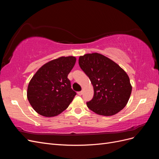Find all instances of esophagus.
<instances>
[{
  "label": "esophagus",
  "mask_w": 159,
  "mask_h": 159,
  "mask_svg": "<svg viewBox=\"0 0 159 159\" xmlns=\"http://www.w3.org/2000/svg\"><path fill=\"white\" fill-rule=\"evenodd\" d=\"M82 93H83V92H82V91H78V94L79 95H82Z\"/></svg>",
  "instance_id": "obj_1"
}]
</instances>
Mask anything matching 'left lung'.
<instances>
[{
    "instance_id": "obj_1",
    "label": "left lung",
    "mask_w": 159,
    "mask_h": 159,
    "mask_svg": "<svg viewBox=\"0 0 159 159\" xmlns=\"http://www.w3.org/2000/svg\"><path fill=\"white\" fill-rule=\"evenodd\" d=\"M79 65L93 85V98L88 107L98 115L111 116L127 105L132 86L128 75L121 67L98 53L80 56Z\"/></svg>"
}]
</instances>
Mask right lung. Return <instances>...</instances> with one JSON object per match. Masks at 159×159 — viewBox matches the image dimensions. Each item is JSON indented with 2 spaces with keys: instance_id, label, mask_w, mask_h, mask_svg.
Instances as JSON below:
<instances>
[{
  "instance_id": "1",
  "label": "right lung",
  "mask_w": 159,
  "mask_h": 159,
  "mask_svg": "<svg viewBox=\"0 0 159 159\" xmlns=\"http://www.w3.org/2000/svg\"><path fill=\"white\" fill-rule=\"evenodd\" d=\"M75 61L74 56H62L43 65L34 75L27 98L38 114L54 117L68 108L76 95L68 78Z\"/></svg>"
}]
</instances>
